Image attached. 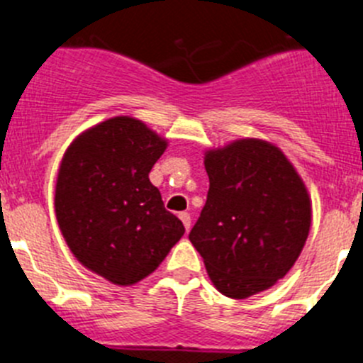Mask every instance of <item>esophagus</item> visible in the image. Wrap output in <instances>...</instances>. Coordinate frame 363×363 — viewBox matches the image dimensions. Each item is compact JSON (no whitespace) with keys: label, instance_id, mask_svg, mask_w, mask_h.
Returning a JSON list of instances; mask_svg holds the SVG:
<instances>
[{"label":"esophagus","instance_id":"obj_1","mask_svg":"<svg viewBox=\"0 0 363 363\" xmlns=\"http://www.w3.org/2000/svg\"><path fill=\"white\" fill-rule=\"evenodd\" d=\"M179 218H181L182 224H184V228H186V231H188L189 226H191V217H189L188 211H182V213H179Z\"/></svg>","mask_w":363,"mask_h":363}]
</instances>
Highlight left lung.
<instances>
[{
	"instance_id": "8db88e82",
	"label": "left lung",
	"mask_w": 363,
	"mask_h": 363,
	"mask_svg": "<svg viewBox=\"0 0 363 363\" xmlns=\"http://www.w3.org/2000/svg\"><path fill=\"white\" fill-rule=\"evenodd\" d=\"M210 191L189 240L222 295L244 300L275 286L311 230V197L282 150L235 139L204 152Z\"/></svg>"
}]
</instances>
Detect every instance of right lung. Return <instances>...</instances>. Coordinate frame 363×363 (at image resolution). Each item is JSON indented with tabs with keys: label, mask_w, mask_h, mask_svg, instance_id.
Returning a JSON list of instances; mask_svg holds the SVG:
<instances>
[{
	"label": "right lung",
	"mask_w": 363,
	"mask_h": 363,
	"mask_svg": "<svg viewBox=\"0 0 363 363\" xmlns=\"http://www.w3.org/2000/svg\"><path fill=\"white\" fill-rule=\"evenodd\" d=\"M168 139L141 119L117 116L70 143L55 181V218L72 255L116 286L157 269L184 235L148 174Z\"/></svg>",
	"instance_id": "obj_1"
}]
</instances>
